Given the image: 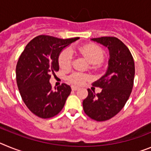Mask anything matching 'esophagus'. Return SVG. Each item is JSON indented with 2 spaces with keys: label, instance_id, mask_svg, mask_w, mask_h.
<instances>
[{
  "label": "esophagus",
  "instance_id": "34e87169",
  "mask_svg": "<svg viewBox=\"0 0 151 151\" xmlns=\"http://www.w3.org/2000/svg\"><path fill=\"white\" fill-rule=\"evenodd\" d=\"M72 90L73 91H77L78 89V87H76V86H72Z\"/></svg>",
  "mask_w": 151,
  "mask_h": 151
}]
</instances>
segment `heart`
Listing matches in <instances>:
<instances>
[{
    "label": "heart",
    "instance_id": "1",
    "mask_svg": "<svg viewBox=\"0 0 151 151\" xmlns=\"http://www.w3.org/2000/svg\"><path fill=\"white\" fill-rule=\"evenodd\" d=\"M80 54L87 60L91 65L93 69L100 66V63L104 60V51L99 46L95 45H86L79 48ZM59 66L61 69L67 70L70 69L73 63V54L69 49H65L59 55L58 58ZM89 78L88 75L82 73H73L69 77V81L73 85H81Z\"/></svg>",
    "mask_w": 151,
    "mask_h": 151
}]
</instances>
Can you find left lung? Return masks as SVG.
<instances>
[{"mask_svg": "<svg viewBox=\"0 0 151 151\" xmlns=\"http://www.w3.org/2000/svg\"><path fill=\"white\" fill-rule=\"evenodd\" d=\"M107 47L110 53L106 72L93 83L102 88L95 94L88 89V97L82 102L86 115L101 122L116 116L127 102L134 84V63L129 48L115 37L91 38Z\"/></svg>", "mask_w": 151, "mask_h": 151, "instance_id": "8db88e82", "label": "left lung"}]
</instances>
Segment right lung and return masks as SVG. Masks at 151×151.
I'll use <instances>...</instances> for the list:
<instances>
[{
	"label": "right lung",
	"mask_w": 151,
	"mask_h": 151,
	"mask_svg": "<svg viewBox=\"0 0 151 151\" xmlns=\"http://www.w3.org/2000/svg\"><path fill=\"white\" fill-rule=\"evenodd\" d=\"M78 38L37 36L29 42L19 58L16 68L18 88L25 104L37 116L51 118L63 108L71 88L63 83L54 91L49 81L50 74L59 70L61 51Z\"/></svg>",
	"instance_id": "1"
}]
</instances>
